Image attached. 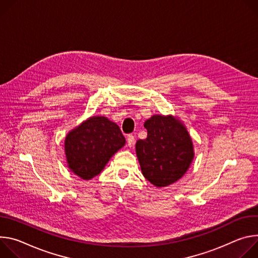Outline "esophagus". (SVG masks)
Returning <instances> with one entry per match:
<instances>
[{"instance_id": "1", "label": "esophagus", "mask_w": 258, "mask_h": 258, "mask_svg": "<svg viewBox=\"0 0 258 258\" xmlns=\"http://www.w3.org/2000/svg\"><path fill=\"white\" fill-rule=\"evenodd\" d=\"M134 144H135L134 136H133L132 134H129V135L127 136V146H128L129 148H132V147L134 146Z\"/></svg>"}]
</instances>
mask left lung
I'll use <instances>...</instances> for the list:
<instances>
[{
  "label": "left lung",
  "mask_w": 258,
  "mask_h": 258,
  "mask_svg": "<svg viewBox=\"0 0 258 258\" xmlns=\"http://www.w3.org/2000/svg\"><path fill=\"white\" fill-rule=\"evenodd\" d=\"M144 126L148 136L135 145L142 174L157 187L176 182L186 173L195 157L186 127L172 114H153Z\"/></svg>",
  "instance_id": "1"
}]
</instances>
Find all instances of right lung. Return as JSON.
<instances>
[{
  "instance_id": "1",
  "label": "right lung",
  "mask_w": 258,
  "mask_h": 258,
  "mask_svg": "<svg viewBox=\"0 0 258 258\" xmlns=\"http://www.w3.org/2000/svg\"><path fill=\"white\" fill-rule=\"evenodd\" d=\"M126 139L120 127L103 116H92L72 129L64 138L69 169L84 180L98 175Z\"/></svg>"
}]
</instances>
